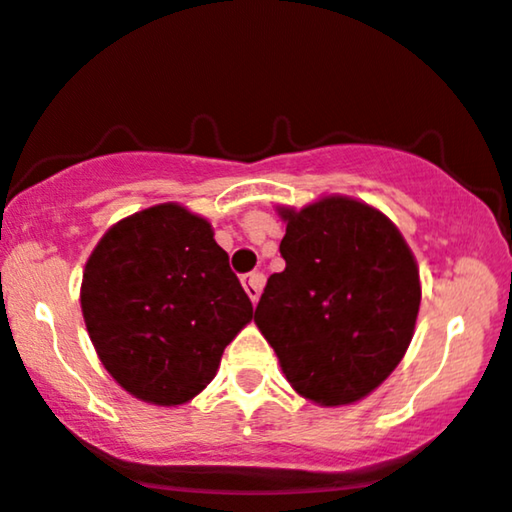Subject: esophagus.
<instances>
[{"label":"esophagus","mask_w":512,"mask_h":512,"mask_svg":"<svg viewBox=\"0 0 512 512\" xmlns=\"http://www.w3.org/2000/svg\"><path fill=\"white\" fill-rule=\"evenodd\" d=\"M243 288L245 293H248V297L252 300V304L257 302V297H260L262 293V286H264V274H260V271H252V274H245L243 278Z\"/></svg>","instance_id":"1"}]
</instances>
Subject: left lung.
Listing matches in <instances>:
<instances>
[{"mask_svg":"<svg viewBox=\"0 0 512 512\" xmlns=\"http://www.w3.org/2000/svg\"><path fill=\"white\" fill-rule=\"evenodd\" d=\"M286 222V269L271 274L255 323L304 399L347 406L385 383L411 345L420 309L416 257L364 200L321 196Z\"/></svg>","mask_w":512,"mask_h":512,"instance_id":"obj_1","label":"left lung"}]
</instances>
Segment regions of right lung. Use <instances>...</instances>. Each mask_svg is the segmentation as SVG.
<instances>
[{"label":"right lung","mask_w":512,"mask_h":512,"mask_svg":"<svg viewBox=\"0 0 512 512\" xmlns=\"http://www.w3.org/2000/svg\"><path fill=\"white\" fill-rule=\"evenodd\" d=\"M84 326L103 368L146 404L210 385L252 302L205 217L160 203L115 222L84 264Z\"/></svg>","instance_id":"add662e5"}]
</instances>
